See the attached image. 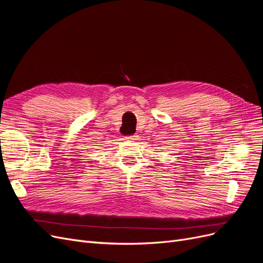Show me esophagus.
Masks as SVG:
<instances>
[{"instance_id":"esophagus-1","label":"esophagus","mask_w":263,"mask_h":263,"mask_svg":"<svg viewBox=\"0 0 263 263\" xmlns=\"http://www.w3.org/2000/svg\"><path fill=\"white\" fill-rule=\"evenodd\" d=\"M125 139L126 140H135V139H137V136L136 135H132V136H126Z\"/></svg>"}]
</instances>
